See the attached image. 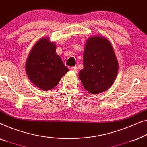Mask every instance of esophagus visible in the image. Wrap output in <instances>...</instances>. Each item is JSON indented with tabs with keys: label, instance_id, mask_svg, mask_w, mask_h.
<instances>
[{
	"label": "esophagus",
	"instance_id": "34e87169",
	"mask_svg": "<svg viewBox=\"0 0 147 147\" xmlns=\"http://www.w3.org/2000/svg\"><path fill=\"white\" fill-rule=\"evenodd\" d=\"M71 71H74V72H75V73H77V71H78L77 67H71Z\"/></svg>",
	"mask_w": 147,
	"mask_h": 147
}]
</instances>
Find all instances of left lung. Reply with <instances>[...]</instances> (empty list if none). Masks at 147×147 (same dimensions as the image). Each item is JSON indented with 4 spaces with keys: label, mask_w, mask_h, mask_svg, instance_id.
<instances>
[{
    "label": "left lung",
    "mask_w": 147,
    "mask_h": 147,
    "mask_svg": "<svg viewBox=\"0 0 147 147\" xmlns=\"http://www.w3.org/2000/svg\"><path fill=\"white\" fill-rule=\"evenodd\" d=\"M84 68L78 74L84 88L92 94L105 91L112 86L119 64L112 45L106 38L90 37L83 55Z\"/></svg>",
    "instance_id": "obj_1"
}]
</instances>
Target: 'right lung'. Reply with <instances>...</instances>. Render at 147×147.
Here are the masks:
<instances>
[{
  "mask_svg": "<svg viewBox=\"0 0 147 147\" xmlns=\"http://www.w3.org/2000/svg\"><path fill=\"white\" fill-rule=\"evenodd\" d=\"M55 42L42 38L34 45L26 62V73L35 86L44 90L52 89L69 71L56 53Z\"/></svg>",
  "mask_w": 147,
  "mask_h": 147,
  "instance_id": "obj_1",
  "label": "right lung"
}]
</instances>
